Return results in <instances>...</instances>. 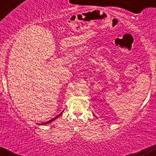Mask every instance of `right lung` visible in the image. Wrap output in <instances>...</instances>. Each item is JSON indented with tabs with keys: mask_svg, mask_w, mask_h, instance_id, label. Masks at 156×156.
<instances>
[{
	"mask_svg": "<svg viewBox=\"0 0 156 156\" xmlns=\"http://www.w3.org/2000/svg\"><path fill=\"white\" fill-rule=\"evenodd\" d=\"M62 113H61V114H58V116H56V117H55L54 118H53V119H51V120H49V121H48V122H44V123H42V124H40V125H47V124H48V123L51 122H52V121L55 120V119H57V118H58V117H59V116L61 115V114H62Z\"/></svg>",
	"mask_w": 156,
	"mask_h": 156,
	"instance_id": "right-lung-1",
	"label": "right lung"
}]
</instances>
